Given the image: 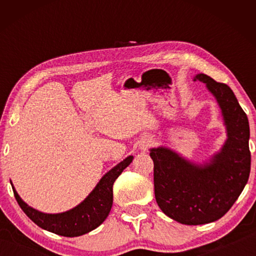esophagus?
<instances>
[{"instance_id": "34e87169", "label": "esophagus", "mask_w": 256, "mask_h": 256, "mask_svg": "<svg viewBox=\"0 0 256 256\" xmlns=\"http://www.w3.org/2000/svg\"><path fill=\"white\" fill-rule=\"evenodd\" d=\"M154 144V141L151 140V138H146V140L142 142L141 144V146H140V148H141V150H144V151H146V149L149 148V146H151Z\"/></svg>"}]
</instances>
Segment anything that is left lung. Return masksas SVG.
Here are the masks:
<instances>
[{
	"mask_svg": "<svg viewBox=\"0 0 256 256\" xmlns=\"http://www.w3.org/2000/svg\"><path fill=\"white\" fill-rule=\"evenodd\" d=\"M222 110L227 138L202 162L186 159L168 146L150 149L154 196L164 214L183 224H204L222 218L248 180L250 152L248 116L227 84L198 73Z\"/></svg>",
	"mask_w": 256,
	"mask_h": 256,
	"instance_id": "left-lung-1",
	"label": "left lung"
}]
</instances>
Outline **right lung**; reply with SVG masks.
<instances>
[{"mask_svg":"<svg viewBox=\"0 0 256 256\" xmlns=\"http://www.w3.org/2000/svg\"><path fill=\"white\" fill-rule=\"evenodd\" d=\"M132 160L133 156H128L123 162L112 167L102 177L84 201L60 214H45L34 209L20 198L12 182L11 185L16 202L37 226L60 236L76 237L94 230L105 222L112 206V184Z\"/></svg>","mask_w":256,"mask_h":256,"instance_id":"right-lung-1","label":"right lung"}]
</instances>
